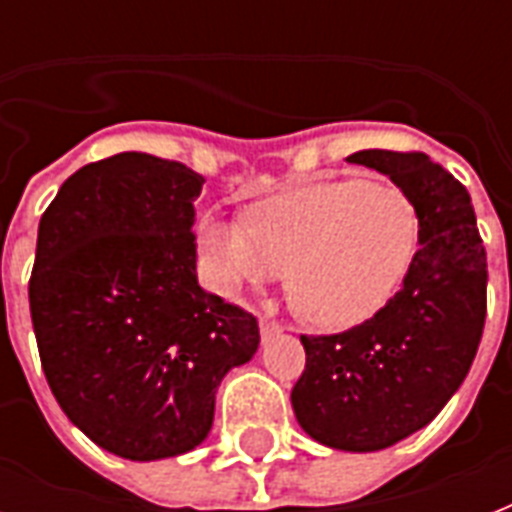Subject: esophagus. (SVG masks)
Here are the masks:
<instances>
[{"instance_id": "obj_1", "label": "esophagus", "mask_w": 512, "mask_h": 512, "mask_svg": "<svg viewBox=\"0 0 512 512\" xmlns=\"http://www.w3.org/2000/svg\"><path fill=\"white\" fill-rule=\"evenodd\" d=\"M276 335H281V327L276 324V321H268V319H260V337H263V342L273 340Z\"/></svg>"}]
</instances>
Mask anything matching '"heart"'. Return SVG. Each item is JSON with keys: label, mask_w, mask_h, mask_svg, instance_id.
<instances>
[{"label": "heart", "mask_w": 512, "mask_h": 512, "mask_svg": "<svg viewBox=\"0 0 512 512\" xmlns=\"http://www.w3.org/2000/svg\"><path fill=\"white\" fill-rule=\"evenodd\" d=\"M420 247L406 193L361 180L319 183L265 201L247 220L199 223L209 287L239 295L289 271L292 303L321 329H353L393 300Z\"/></svg>", "instance_id": "obj_1"}]
</instances>
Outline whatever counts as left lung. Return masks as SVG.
I'll use <instances>...</instances> for the list:
<instances>
[{"instance_id": "obj_1", "label": "left lung", "mask_w": 512, "mask_h": 512, "mask_svg": "<svg viewBox=\"0 0 512 512\" xmlns=\"http://www.w3.org/2000/svg\"><path fill=\"white\" fill-rule=\"evenodd\" d=\"M401 188L420 215V249L374 319L300 337L305 372L292 388L300 428L340 452L404 441L460 390L486 319V252L470 193L425 154L366 148L348 156Z\"/></svg>"}]
</instances>
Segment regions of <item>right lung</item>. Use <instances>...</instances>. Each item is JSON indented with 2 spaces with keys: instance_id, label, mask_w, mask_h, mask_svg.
I'll list each match as a JSON object with an SVG mask.
<instances>
[{
  "instance_id": "right-lung-1",
  "label": "right lung",
  "mask_w": 512,
  "mask_h": 512,
  "mask_svg": "<svg viewBox=\"0 0 512 512\" xmlns=\"http://www.w3.org/2000/svg\"><path fill=\"white\" fill-rule=\"evenodd\" d=\"M204 177L124 151L60 185L39 220L28 303L44 377L66 417L132 462L196 449L257 319L196 279L193 201Z\"/></svg>"
}]
</instances>
